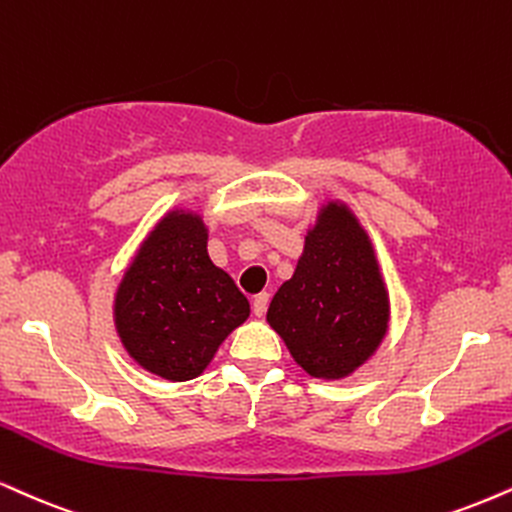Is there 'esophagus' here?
I'll return each instance as SVG.
<instances>
[{
    "instance_id": "esophagus-1",
    "label": "esophagus",
    "mask_w": 512,
    "mask_h": 512,
    "mask_svg": "<svg viewBox=\"0 0 512 512\" xmlns=\"http://www.w3.org/2000/svg\"><path fill=\"white\" fill-rule=\"evenodd\" d=\"M267 305H269V293L255 295V298H252V315L262 317L264 312H267Z\"/></svg>"
}]
</instances>
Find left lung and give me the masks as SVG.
<instances>
[{
	"label": "left lung",
	"instance_id": "8db88e82",
	"mask_svg": "<svg viewBox=\"0 0 512 512\" xmlns=\"http://www.w3.org/2000/svg\"><path fill=\"white\" fill-rule=\"evenodd\" d=\"M267 322L310 377L346 379L377 353L391 300L377 252L346 202L326 200L305 233L295 272L281 283Z\"/></svg>",
	"mask_w": 512,
	"mask_h": 512
}]
</instances>
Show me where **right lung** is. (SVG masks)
I'll return each instance as SVG.
<instances>
[{
	"mask_svg": "<svg viewBox=\"0 0 512 512\" xmlns=\"http://www.w3.org/2000/svg\"><path fill=\"white\" fill-rule=\"evenodd\" d=\"M207 224L171 207L147 231L114 293L121 346L145 372L166 381L200 377L221 343L250 317V303L209 260Z\"/></svg>",
	"mask_w": 512,
	"mask_h": 512,
	"instance_id": "1",
	"label": "right lung"
}]
</instances>
